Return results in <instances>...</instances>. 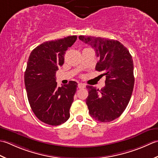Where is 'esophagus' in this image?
<instances>
[{
	"label": "esophagus",
	"mask_w": 158,
	"mask_h": 158,
	"mask_svg": "<svg viewBox=\"0 0 158 158\" xmlns=\"http://www.w3.org/2000/svg\"><path fill=\"white\" fill-rule=\"evenodd\" d=\"M78 87L79 89H85L86 87V85L83 83H79L78 85Z\"/></svg>",
	"instance_id": "1"
}]
</instances>
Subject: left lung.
<instances>
[{"instance_id":"left-lung-1","label":"left lung","mask_w":158,"mask_h":158,"mask_svg":"<svg viewBox=\"0 0 158 158\" xmlns=\"http://www.w3.org/2000/svg\"><path fill=\"white\" fill-rule=\"evenodd\" d=\"M79 39L95 50L98 61L95 69L106 76L101 90L86 86V99L89 114L100 122H110L125 110L134 85V63L129 50L119 41L80 35Z\"/></svg>"}]
</instances>
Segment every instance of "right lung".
Masks as SVG:
<instances>
[{"mask_svg":"<svg viewBox=\"0 0 158 158\" xmlns=\"http://www.w3.org/2000/svg\"><path fill=\"white\" fill-rule=\"evenodd\" d=\"M76 40V35H73L46 41L28 57L24 73L28 102L35 116L46 124L59 125L69 118L78 83L70 81L58 87L56 72L63 65L66 50Z\"/></svg>","mask_w":158,"mask_h":158,"instance_id":"right-lung-1","label":"right lung"}]
</instances>
